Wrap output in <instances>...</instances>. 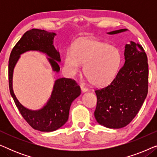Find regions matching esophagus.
<instances>
[{
  "label": "esophagus",
  "instance_id": "obj_1",
  "mask_svg": "<svg viewBox=\"0 0 157 157\" xmlns=\"http://www.w3.org/2000/svg\"><path fill=\"white\" fill-rule=\"evenodd\" d=\"M81 91H82V93H84V92H86L88 91L87 88L83 86H81Z\"/></svg>",
  "mask_w": 157,
  "mask_h": 157
}]
</instances>
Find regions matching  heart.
<instances>
[{
    "mask_svg": "<svg viewBox=\"0 0 157 157\" xmlns=\"http://www.w3.org/2000/svg\"><path fill=\"white\" fill-rule=\"evenodd\" d=\"M121 61L119 49L96 38H86L74 44V51L68 49L65 54L64 66L74 76L83 66V74L92 85L108 84L117 74Z\"/></svg>",
    "mask_w": 157,
    "mask_h": 157,
    "instance_id": "b5f03b06",
    "label": "heart"
}]
</instances>
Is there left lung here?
Returning <instances> with one entry per match:
<instances>
[{
  "label": "left lung",
  "mask_w": 157,
  "mask_h": 157,
  "mask_svg": "<svg viewBox=\"0 0 157 157\" xmlns=\"http://www.w3.org/2000/svg\"><path fill=\"white\" fill-rule=\"evenodd\" d=\"M120 29L108 34L126 31ZM125 63L110 84L95 93L97 104L94 111L96 121L110 128L128 125L136 117L148 93L149 66L143 47L131 41L124 50Z\"/></svg>",
  "instance_id": "8db88e82"
}]
</instances>
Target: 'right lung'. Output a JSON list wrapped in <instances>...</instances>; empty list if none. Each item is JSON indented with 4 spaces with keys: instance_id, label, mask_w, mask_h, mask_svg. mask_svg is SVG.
I'll use <instances>...</instances> for the list:
<instances>
[{
    "instance_id": "add662e5",
    "label": "right lung",
    "mask_w": 157,
    "mask_h": 157,
    "mask_svg": "<svg viewBox=\"0 0 157 157\" xmlns=\"http://www.w3.org/2000/svg\"><path fill=\"white\" fill-rule=\"evenodd\" d=\"M55 33L33 29L23 34L10 53L8 61L9 89L17 108L27 123L34 129L50 132L61 128L68 121L71 103L81 94V89L71 78H61L55 81L51 97L46 104L39 110L25 108L17 99L13 89V74L15 66L22 53L37 51L48 56L52 70L59 72V52L53 46Z\"/></svg>"
}]
</instances>
